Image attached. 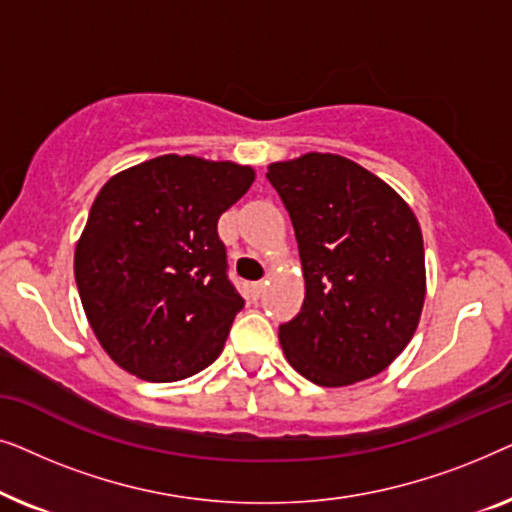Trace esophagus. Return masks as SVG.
Segmentation results:
<instances>
[{
	"label": "esophagus",
	"mask_w": 512,
	"mask_h": 512,
	"mask_svg": "<svg viewBox=\"0 0 512 512\" xmlns=\"http://www.w3.org/2000/svg\"><path fill=\"white\" fill-rule=\"evenodd\" d=\"M265 284H268V282H254V284H251V286H249L251 296H254V298H261V296H263V291H265Z\"/></svg>",
	"instance_id": "1"
}]
</instances>
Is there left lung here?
Segmentation results:
<instances>
[{"mask_svg": "<svg viewBox=\"0 0 512 512\" xmlns=\"http://www.w3.org/2000/svg\"><path fill=\"white\" fill-rule=\"evenodd\" d=\"M296 230L305 300L279 326L286 361L319 387L382 373L408 347L426 298L422 228L387 181L335 153L268 165Z\"/></svg>", "mask_w": 512, "mask_h": 512, "instance_id": "8db88e82", "label": "left lung"}]
</instances>
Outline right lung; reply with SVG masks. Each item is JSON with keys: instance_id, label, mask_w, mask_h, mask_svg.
Masks as SVG:
<instances>
[{"instance_id": "right-lung-1", "label": "right lung", "mask_w": 512, "mask_h": 512, "mask_svg": "<svg viewBox=\"0 0 512 512\" xmlns=\"http://www.w3.org/2000/svg\"><path fill=\"white\" fill-rule=\"evenodd\" d=\"M254 179L249 165L167 153L102 186L76 242L74 277L116 366L177 382L216 361L244 307L216 223Z\"/></svg>"}]
</instances>
